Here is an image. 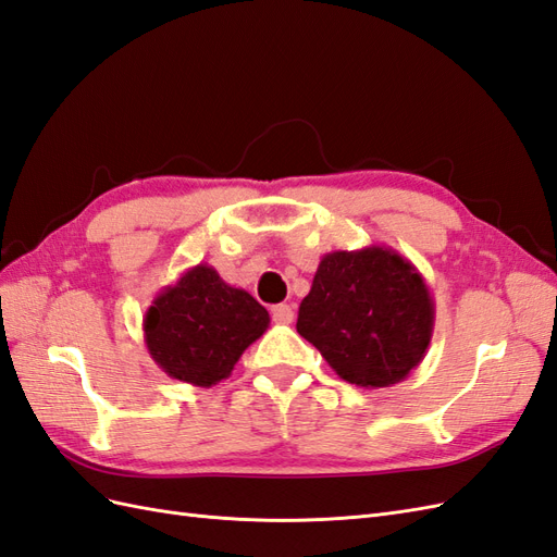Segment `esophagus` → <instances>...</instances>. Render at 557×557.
Listing matches in <instances>:
<instances>
[{"instance_id": "1", "label": "esophagus", "mask_w": 557, "mask_h": 557, "mask_svg": "<svg viewBox=\"0 0 557 557\" xmlns=\"http://www.w3.org/2000/svg\"><path fill=\"white\" fill-rule=\"evenodd\" d=\"M270 314H273V322L277 324H292L294 322V308L287 304H280L270 308Z\"/></svg>"}]
</instances>
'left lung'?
I'll use <instances>...</instances> for the list:
<instances>
[{"label":"left lung","instance_id":"left-lung-1","mask_svg":"<svg viewBox=\"0 0 557 557\" xmlns=\"http://www.w3.org/2000/svg\"><path fill=\"white\" fill-rule=\"evenodd\" d=\"M434 298L399 251L371 245L322 257L296 331L345 383L392 387L420 367L434 333Z\"/></svg>","mask_w":557,"mask_h":557}]
</instances>
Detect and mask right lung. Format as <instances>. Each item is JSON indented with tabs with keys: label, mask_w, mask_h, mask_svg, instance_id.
Returning <instances> with one entry per match:
<instances>
[{
	"label": "right lung",
	"mask_w": 557,
	"mask_h": 557,
	"mask_svg": "<svg viewBox=\"0 0 557 557\" xmlns=\"http://www.w3.org/2000/svg\"><path fill=\"white\" fill-rule=\"evenodd\" d=\"M268 324L270 314L257 298L198 263L153 298L141 326L158 369L194 387H212L231 375Z\"/></svg>",
	"instance_id": "1"
}]
</instances>
